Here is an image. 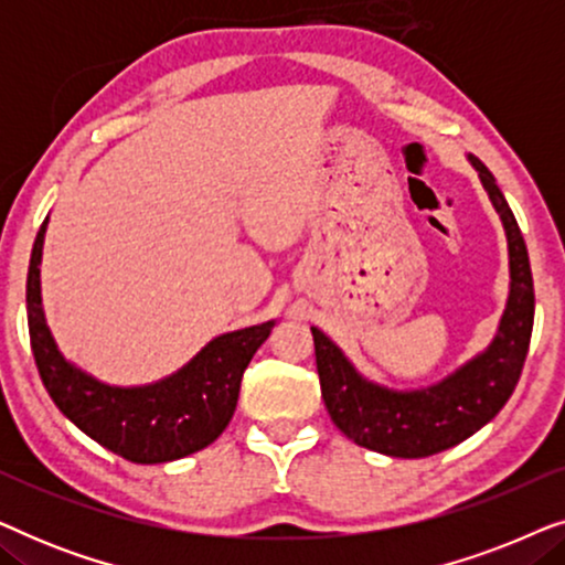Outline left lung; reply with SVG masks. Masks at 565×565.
<instances>
[{
	"instance_id": "1",
	"label": "left lung",
	"mask_w": 565,
	"mask_h": 565,
	"mask_svg": "<svg viewBox=\"0 0 565 565\" xmlns=\"http://www.w3.org/2000/svg\"><path fill=\"white\" fill-rule=\"evenodd\" d=\"M470 164L478 169V177L504 223L512 273L507 311L489 350L431 388L393 393L367 383L329 337L311 329L321 398L331 422L354 445L391 458H429L476 435L512 396L527 360L535 321V288L527 246L493 174L481 159L470 157Z\"/></svg>"
}]
</instances>
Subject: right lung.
I'll use <instances>...</instances> for the list:
<instances>
[{"label": "right lung", "instance_id": "obj_1", "mask_svg": "<svg viewBox=\"0 0 565 565\" xmlns=\"http://www.w3.org/2000/svg\"><path fill=\"white\" fill-rule=\"evenodd\" d=\"M49 218L28 267V329L41 381L84 435L130 462L157 466L203 450L228 427L242 375L275 323L213 339L180 373L146 388H113L61 358L41 308V254Z\"/></svg>", "mask_w": 565, "mask_h": 565}]
</instances>
